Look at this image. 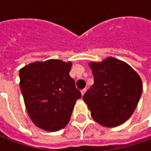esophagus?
<instances>
[{"label":"esophagus","mask_w":151,"mask_h":151,"mask_svg":"<svg viewBox=\"0 0 151 151\" xmlns=\"http://www.w3.org/2000/svg\"><path fill=\"white\" fill-rule=\"evenodd\" d=\"M86 89H83V90H82V91H81V94H82V95H84L86 93Z\"/></svg>","instance_id":"34e87169"}]
</instances>
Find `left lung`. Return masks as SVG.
<instances>
[{
  "instance_id": "1",
  "label": "left lung",
  "mask_w": 151,
  "mask_h": 151,
  "mask_svg": "<svg viewBox=\"0 0 151 151\" xmlns=\"http://www.w3.org/2000/svg\"><path fill=\"white\" fill-rule=\"evenodd\" d=\"M94 85L83 95L92 118L105 127L118 126L129 118L142 92L140 76L127 63L108 57L91 62Z\"/></svg>"
}]
</instances>
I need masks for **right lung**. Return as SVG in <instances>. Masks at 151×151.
I'll use <instances>...</instances> for the list:
<instances>
[{
  "label": "right lung",
  "instance_id": "add662e5",
  "mask_svg": "<svg viewBox=\"0 0 151 151\" xmlns=\"http://www.w3.org/2000/svg\"><path fill=\"white\" fill-rule=\"evenodd\" d=\"M72 63L60 60L36 61L19 71L20 88L32 122L55 132L69 123L74 105L82 97L69 76Z\"/></svg>",
  "mask_w": 151,
  "mask_h": 151
}]
</instances>
